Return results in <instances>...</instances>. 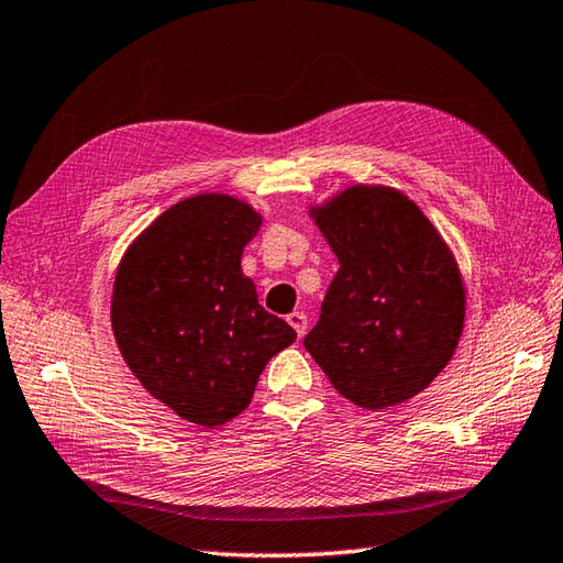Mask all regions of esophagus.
Listing matches in <instances>:
<instances>
[{
  "label": "esophagus",
  "mask_w": 563,
  "mask_h": 563,
  "mask_svg": "<svg viewBox=\"0 0 563 563\" xmlns=\"http://www.w3.org/2000/svg\"><path fill=\"white\" fill-rule=\"evenodd\" d=\"M286 320H289V325L296 330V335H298V338H303V335H306V328H308V318H306V313H301V311H294V313L286 316Z\"/></svg>",
  "instance_id": "34e87169"
}]
</instances>
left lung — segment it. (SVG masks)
Returning a JSON list of instances; mask_svg holds the SVG:
<instances>
[{
  "instance_id": "8db88e82",
  "label": "left lung",
  "mask_w": 563,
  "mask_h": 563,
  "mask_svg": "<svg viewBox=\"0 0 563 563\" xmlns=\"http://www.w3.org/2000/svg\"><path fill=\"white\" fill-rule=\"evenodd\" d=\"M313 218L340 269L303 345L352 404H404L444 369L462 335L466 296L452 252L388 187H350Z\"/></svg>"
}]
</instances>
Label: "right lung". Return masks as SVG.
<instances>
[{
  "label": "right lung",
  "mask_w": 563,
  "mask_h": 563,
  "mask_svg": "<svg viewBox=\"0 0 563 563\" xmlns=\"http://www.w3.org/2000/svg\"><path fill=\"white\" fill-rule=\"evenodd\" d=\"M260 223L225 194L185 199L135 240L113 282L125 364L159 404L203 428L240 416L265 364L296 340L240 269Z\"/></svg>",
  "instance_id": "1"
}]
</instances>
